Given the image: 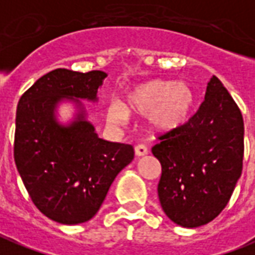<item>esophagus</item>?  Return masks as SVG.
<instances>
[{
  "mask_svg": "<svg viewBox=\"0 0 255 255\" xmlns=\"http://www.w3.org/2000/svg\"><path fill=\"white\" fill-rule=\"evenodd\" d=\"M134 152L137 156H144L146 155L149 150H148V146H146L145 144H137V145L134 146Z\"/></svg>",
  "mask_w": 255,
  "mask_h": 255,
  "instance_id": "1",
  "label": "esophagus"
}]
</instances>
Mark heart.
<instances>
[{"label":"heart","instance_id":"b5f03b06","mask_svg":"<svg viewBox=\"0 0 255 255\" xmlns=\"http://www.w3.org/2000/svg\"><path fill=\"white\" fill-rule=\"evenodd\" d=\"M194 106V92L187 83L149 80L128 91L122 102H113L107 110L111 122H124L129 113L146 114L155 129L174 130L183 125Z\"/></svg>","mask_w":255,"mask_h":255}]
</instances>
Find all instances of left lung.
Returning <instances> with one entry per match:
<instances>
[{
  "label": "left lung",
  "mask_w": 255,
  "mask_h": 255,
  "mask_svg": "<svg viewBox=\"0 0 255 255\" xmlns=\"http://www.w3.org/2000/svg\"><path fill=\"white\" fill-rule=\"evenodd\" d=\"M243 134L241 110L213 76L196 114L152 148L161 164L157 194L170 220L194 228L220 215L242 174Z\"/></svg>",
  "instance_id": "left-lung-1"
}]
</instances>
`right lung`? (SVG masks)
Here are the masks:
<instances>
[{
	"instance_id": "obj_1",
	"label": "right lung",
	"mask_w": 255,
	"mask_h": 255,
	"mask_svg": "<svg viewBox=\"0 0 255 255\" xmlns=\"http://www.w3.org/2000/svg\"><path fill=\"white\" fill-rule=\"evenodd\" d=\"M106 76L102 70L55 69L18 100L14 163L35 206L61 224L92 219L115 176L134 157L129 144L99 138L84 114L69 126H61L54 117L55 106L64 98L96 100Z\"/></svg>"
}]
</instances>
